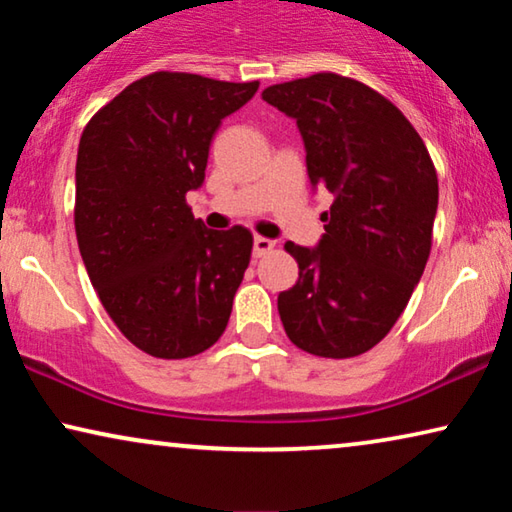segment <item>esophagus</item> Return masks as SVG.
<instances>
[{
	"label": "esophagus",
	"instance_id": "1",
	"mask_svg": "<svg viewBox=\"0 0 512 512\" xmlns=\"http://www.w3.org/2000/svg\"><path fill=\"white\" fill-rule=\"evenodd\" d=\"M272 249H275V242L268 240V237H261V235L254 237V256H256V258L270 254Z\"/></svg>",
	"mask_w": 512,
	"mask_h": 512
}]
</instances>
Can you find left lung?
I'll return each instance as SVG.
<instances>
[{"label": "left lung", "mask_w": 512, "mask_h": 512, "mask_svg": "<svg viewBox=\"0 0 512 512\" xmlns=\"http://www.w3.org/2000/svg\"><path fill=\"white\" fill-rule=\"evenodd\" d=\"M296 118L312 186L333 195L317 249L286 242L298 282L277 298L293 345L324 359L373 349L401 317L431 254L438 174L419 132L366 83L333 72L275 83Z\"/></svg>", "instance_id": "8db88e82"}]
</instances>
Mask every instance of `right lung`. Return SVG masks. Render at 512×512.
Instances as JSON below:
<instances>
[{"label": "right lung", "instance_id": "add662e5", "mask_svg": "<svg viewBox=\"0 0 512 512\" xmlns=\"http://www.w3.org/2000/svg\"><path fill=\"white\" fill-rule=\"evenodd\" d=\"M258 81L153 72L83 128L74 228L88 277L125 338L156 359H188L226 331L254 237L209 230L186 193L205 181L221 121Z\"/></svg>", "mask_w": 512, "mask_h": 512}]
</instances>
